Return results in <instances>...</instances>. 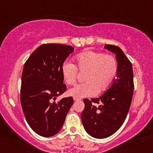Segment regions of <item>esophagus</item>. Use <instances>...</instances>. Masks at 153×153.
<instances>
[{
    "label": "esophagus",
    "mask_w": 153,
    "mask_h": 153,
    "mask_svg": "<svg viewBox=\"0 0 153 153\" xmlns=\"http://www.w3.org/2000/svg\"><path fill=\"white\" fill-rule=\"evenodd\" d=\"M73 100H74V101H78V100H79V99H76V98H73Z\"/></svg>",
    "instance_id": "1"
}]
</instances>
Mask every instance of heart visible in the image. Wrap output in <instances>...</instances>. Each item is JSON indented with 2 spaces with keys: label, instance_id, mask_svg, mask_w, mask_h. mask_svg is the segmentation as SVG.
<instances>
[{
  "label": "heart",
  "instance_id": "1",
  "mask_svg": "<svg viewBox=\"0 0 153 153\" xmlns=\"http://www.w3.org/2000/svg\"><path fill=\"white\" fill-rule=\"evenodd\" d=\"M76 66L68 61L62 65V74L65 83L74 85L76 83L78 69L85 74V83L79 84L68 91V94L76 99L91 97L105 91L116 78L117 60L111 55L97 51H85L75 58Z\"/></svg>",
  "mask_w": 153,
  "mask_h": 153
}]
</instances>
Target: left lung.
<instances>
[{
    "mask_svg": "<svg viewBox=\"0 0 153 153\" xmlns=\"http://www.w3.org/2000/svg\"><path fill=\"white\" fill-rule=\"evenodd\" d=\"M105 49L115 54L117 74L112 85L98 98L84 99L81 120L91 137L105 139L115 134L127 116L134 93V74L131 62L119 47L105 45ZM99 103L98 107L92 102Z\"/></svg>",
    "mask_w": 153,
    "mask_h": 153,
    "instance_id": "left-lung-1",
    "label": "left lung"
}]
</instances>
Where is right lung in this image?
I'll return each instance as SVG.
<instances>
[{
	"label": "right lung",
	"instance_id": "obj_1",
	"mask_svg": "<svg viewBox=\"0 0 153 153\" xmlns=\"http://www.w3.org/2000/svg\"><path fill=\"white\" fill-rule=\"evenodd\" d=\"M73 51L68 45L43 44L32 53L23 68L22 107L30 128L42 137L59 131L73 104L72 97L54 102L66 90L62 65Z\"/></svg>",
	"mask_w": 153,
	"mask_h": 153
}]
</instances>
